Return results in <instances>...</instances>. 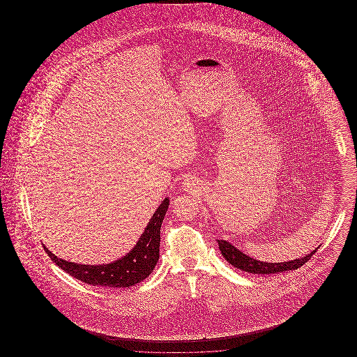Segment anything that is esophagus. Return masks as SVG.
I'll list each match as a JSON object with an SVG mask.
<instances>
[{
    "mask_svg": "<svg viewBox=\"0 0 357 357\" xmlns=\"http://www.w3.org/2000/svg\"><path fill=\"white\" fill-rule=\"evenodd\" d=\"M183 187H185V188H187V190H188V188H191V187H194V182H192V181H190V179H186V181H185V182H183Z\"/></svg>",
    "mask_w": 357,
    "mask_h": 357,
    "instance_id": "34e87169",
    "label": "esophagus"
}]
</instances>
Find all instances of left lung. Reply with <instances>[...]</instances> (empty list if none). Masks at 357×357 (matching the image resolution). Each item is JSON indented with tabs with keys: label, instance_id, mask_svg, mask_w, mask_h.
I'll list each match as a JSON object with an SVG mask.
<instances>
[{
	"label": "left lung",
	"instance_id": "left-lung-1",
	"mask_svg": "<svg viewBox=\"0 0 357 357\" xmlns=\"http://www.w3.org/2000/svg\"><path fill=\"white\" fill-rule=\"evenodd\" d=\"M218 245H220L221 255L226 258V261H229V264H231L237 269H241L243 272L252 273V274H277V273L298 269L317 252V249H316L310 255H305L303 258H296V259L288 261V262L269 264V262H262V261H258L255 258L243 255L230 242H226L223 239H218Z\"/></svg>",
	"mask_w": 357,
	"mask_h": 357
}]
</instances>
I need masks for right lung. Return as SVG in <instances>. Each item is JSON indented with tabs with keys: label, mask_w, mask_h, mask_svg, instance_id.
I'll return each mask as SVG.
<instances>
[{
	"label": "right lung",
	"mask_w": 357,
	"mask_h": 357,
	"mask_svg": "<svg viewBox=\"0 0 357 357\" xmlns=\"http://www.w3.org/2000/svg\"><path fill=\"white\" fill-rule=\"evenodd\" d=\"M169 198H166L156 208L153 218L149 222L144 233L139 238L135 248L115 262L107 265H80L64 261L52 255L44 246L52 261L72 277L93 287L128 288L147 278L159 259L160 227L169 208Z\"/></svg>",
	"instance_id": "add662e5"
}]
</instances>
